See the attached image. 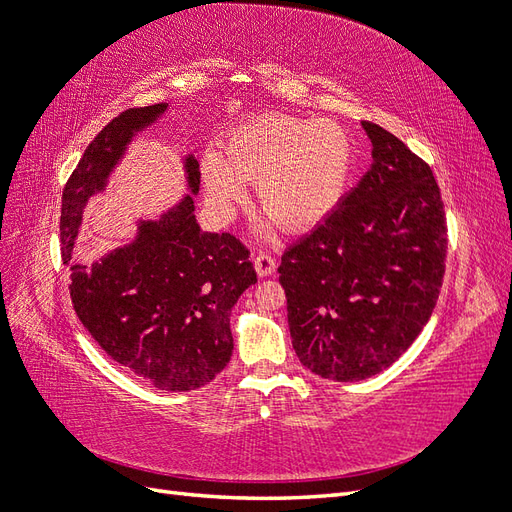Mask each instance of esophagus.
Returning <instances> with one entry per match:
<instances>
[{"instance_id":"obj_1","label":"esophagus","mask_w":512,"mask_h":512,"mask_svg":"<svg viewBox=\"0 0 512 512\" xmlns=\"http://www.w3.org/2000/svg\"><path fill=\"white\" fill-rule=\"evenodd\" d=\"M254 269L260 277H267L275 271V258L271 254H265V252H258L254 256Z\"/></svg>"}]
</instances>
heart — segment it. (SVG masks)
Here are the masks:
<instances>
[{"label":"heart","instance_id":"1","mask_svg":"<svg viewBox=\"0 0 512 512\" xmlns=\"http://www.w3.org/2000/svg\"><path fill=\"white\" fill-rule=\"evenodd\" d=\"M354 160L348 132L327 119L269 115L230 134L226 153L203 156V185L222 218L241 205L247 181L260 209L288 230L318 224L342 198Z\"/></svg>","mask_w":512,"mask_h":512}]
</instances>
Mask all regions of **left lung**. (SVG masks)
Returning a JSON list of instances; mask_svg holds the SVG:
<instances>
[{"instance_id": "8db88e82", "label": "left lung", "mask_w": 512, "mask_h": 512, "mask_svg": "<svg viewBox=\"0 0 512 512\" xmlns=\"http://www.w3.org/2000/svg\"><path fill=\"white\" fill-rule=\"evenodd\" d=\"M374 164L277 269L299 361L320 378L356 382L404 354L436 307L446 218L427 162L363 121Z\"/></svg>"}]
</instances>
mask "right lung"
<instances>
[{
  "label": "right lung",
  "mask_w": 512,
  "mask_h": 512,
  "mask_svg": "<svg viewBox=\"0 0 512 512\" xmlns=\"http://www.w3.org/2000/svg\"><path fill=\"white\" fill-rule=\"evenodd\" d=\"M168 104L128 108L89 143L61 196V260L70 265L74 312L98 346L134 376L160 391L209 384L232 356L230 309L256 284L250 250L230 232L200 230L194 194L200 170L183 162L188 188L160 220L138 222L132 243L87 267L72 256L87 200L132 138L156 123Z\"/></svg>",
  "instance_id": "add662e5"
}]
</instances>
